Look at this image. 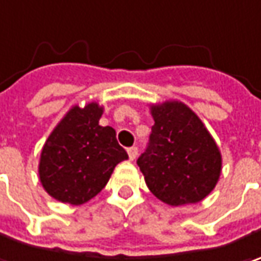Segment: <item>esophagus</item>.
I'll return each mask as SVG.
<instances>
[{
  "mask_svg": "<svg viewBox=\"0 0 261 261\" xmlns=\"http://www.w3.org/2000/svg\"><path fill=\"white\" fill-rule=\"evenodd\" d=\"M127 153H128V158H130L131 161H134V159L137 158L139 149H137L136 146H133V147H128V149H127Z\"/></svg>",
  "mask_w": 261,
  "mask_h": 261,
  "instance_id": "1",
  "label": "esophagus"
}]
</instances>
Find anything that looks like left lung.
<instances>
[{
  "instance_id": "obj_1",
  "label": "left lung",
  "mask_w": 261,
  "mask_h": 261,
  "mask_svg": "<svg viewBox=\"0 0 261 261\" xmlns=\"http://www.w3.org/2000/svg\"><path fill=\"white\" fill-rule=\"evenodd\" d=\"M149 146L137 159L149 190L169 206L201 201L218 184L219 147L201 119L178 100L152 105Z\"/></svg>"
}]
</instances>
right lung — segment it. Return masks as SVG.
I'll return each mask as SVG.
<instances>
[{
  "label": "right lung",
  "mask_w": 261,
  "mask_h": 261,
  "mask_svg": "<svg viewBox=\"0 0 261 261\" xmlns=\"http://www.w3.org/2000/svg\"><path fill=\"white\" fill-rule=\"evenodd\" d=\"M102 114L96 102L75 105L43 144L39 179L55 200L74 206L89 201L107 186L114 168L128 159L115 130L99 125Z\"/></svg>",
  "instance_id": "1"
}]
</instances>
